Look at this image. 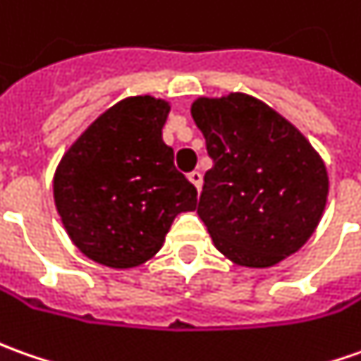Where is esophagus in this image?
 I'll return each mask as SVG.
<instances>
[{"label": "esophagus", "mask_w": 361, "mask_h": 361, "mask_svg": "<svg viewBox=\"0 0 361 361\" xmlns=\"http://www.w3.org/2000/svg\"><path fill=\"white\" fill-rule=\"evenodd\" d=\"M188 178H190L191 183L195 185V190L200 191V190H201V181H203V176H201L200 171H191V173H190V176H188Z\"/></svg>", "instance_id": "obj_1"}]
</instances>
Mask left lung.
<instances>
[{
	"instance_id": "obj_1",
	"label": "left lung",
	"mask_w": 361,
	"mask_h": 361,
	"mask_svg": "<svg viewBox=\"0 0 361 361\" xmlns=\"http://www.w3.org/2000/svg\"><path fill=\"white\" fill-rule=\"evenodd\" d=\"M191 116L205 136L197 215L215 249L239 267L269 269L310 239L328 200V171L304 134L263 100L200 97Z\"/></svg>"
}]
</instances>
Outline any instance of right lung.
<instances>
[{
    "instance_id": "1",
    "label": "right lung",
    "mask_w": 361,
    "mask_h": 361,
    "mask_svg": "<svg viewBox=\"0 0 361 361\" xmlns=\"http://www.w3.org/2000/svg\"><path fill=\"white\" fill-rule=\"evenodd\" d=\"M170 102L126 97L104 110L59 161L53 197L78 251L110 269H134L160 251L197 190L173 166L161 128Z\"/></svg>"
}]
</instances>
